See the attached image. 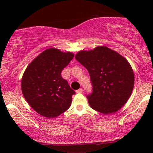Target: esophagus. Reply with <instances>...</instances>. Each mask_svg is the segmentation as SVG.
<instances>
[{"label": "esophagus", "instance_id": "esophagus-1", "mask_svg": "<svg viewBox=\"0 0 153 153\" xmlns=\"http://www.w3.org/2000/svg\"><path fill=\"white\" fill-rule=\"evenodd\" d=\"M83 92V90L82 88H79L77 90H76V93H82Z\"/></svg>", "mask_w": 153, "mask_h": 153}]
</instances>
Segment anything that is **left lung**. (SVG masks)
Listing matches in <instances>:
<instances>
[{"label":"left lung","instance_id":"8db88e82","mask_svg":"<svg viewBox=\"0 0 153 153\" xmlns=\"http://www.w3.org/2000/svg\"><path fill=\"white\" fill-rule=\"evenodd\" d=\"M75 58L89 72L92 93L90 107L105 115L117 112L128 101L134 85L133 69L128 60L104 46L80 51Z\"/></svg>","mask_w":153,"mask_h":153}]
</instances>
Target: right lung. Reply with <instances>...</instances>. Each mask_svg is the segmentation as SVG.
<instances>
[{
	"label": "right lung",
	"instance_id": "obj_1",
	"mask_svg": "<svg viewBox=\"0 0 153 153\" xmlns=\"http://www.w3.org/2000/svg\"><path fill=\"white\" fill-rule=\"evenodd\" d=\"M74 53L50 48L28 65L22 79L25 100L36 113L55 118L70 107L74 90L61 77V71L74 58Z\"/></svg>",
	"mask_w": 153,
	"mask_h": 153
}]
</instances>
